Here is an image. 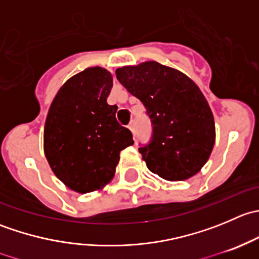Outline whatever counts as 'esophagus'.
<instances>
[{"mask_svg":"<svg viewBox=\"0 0 259 259\" xmlns=\"http://www.w3.org/2000/svg\"><path fill=\"white\" fill-rule=\"evenodd\" d=\"M127 127H129V130L133 133V135H134V134H135V122L132 121V122H130V124H129V126H127Z\"/></svg>","mask_w":259,"mask_h":259,"instance_id":"1","label":"esophagus"}]
</instances>
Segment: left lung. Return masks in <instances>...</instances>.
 I'll use <instances>...</instances> for the list:
<instances>
[{
    "instance_id": "left-lung-1",
    "label": "left lung",
    "mask_w": 259,
    "mask_h": 259,
    "mask_svg": "<svg viewBox=\"0 0 259 259\" xmlns=\"http://www.w3.org/2000/svg\"><path fill=\"white\" fill-rule=\"evenodd\" d=\"M115 74L144 104L151 119V142L139 149L149 170L169 182L189 179L200 171L215 143V124L197 83L156 61L119 67Z\"/></svg>"
}]
</instances>
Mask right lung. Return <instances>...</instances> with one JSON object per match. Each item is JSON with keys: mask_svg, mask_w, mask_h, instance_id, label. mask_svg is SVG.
<instances>
[{"mask_svg": "<svg viewBox=\"0 0 259 259\" xmlns=\"http://www.w3.org/2000/svg\"><path fill=\"white\" fill-rule=\"evenodd\" d=\"M113 74L88 67L60 88L44 127L49 165L69 189L101 190L111 182L120 151L134 144L132 133L116 121L117 106L108 104Z\"/></svg>", "mask_w": 259, "mask_h": 259, "instance_id": "right-lung-1", "label": "right lung"}]
</instances>
